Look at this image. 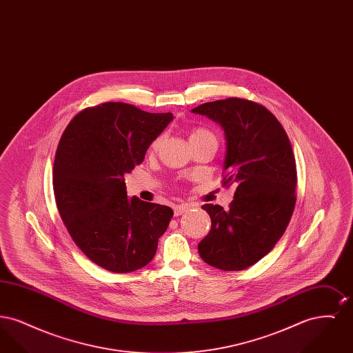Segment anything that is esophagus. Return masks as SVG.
Returning <instances> with one entry per match:
<instances>
[{"label": "esophagus", "instance_id": "obj_1", "mask_svg": "<svg viewBox=\"0 0 353 353\" xmlns=\"http://www.w3.org/2000/svg\"><path fill=\"white\" fill-rule=\"evenodd\" d=\"M190 209V205H188V203H181V205H176L174 208H173V212H174V216L177 217V216H181V214H184L186 210H189Z\"/></svg>", "mask_w": 353, "mask_h": 353}]
</instances>
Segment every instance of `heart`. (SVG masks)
<instances>
[{
    "instance_id": "obj_1",
    "label": "heart",
    "mask_w": 353,
    "mask_h": 353,
    "mask_svg": "<svg viewBox=\"0 0 353 353\" xmlns=\"http://www.w3.org/2000/svg\"><path fill=\"white\" fill-rule=\"evenodd\" d=\"M206 137H216V136L212 134L209 130H205V128H194V130L190 132L189 141H192V140H200V139H206ZM163 140H164V136H163V134L157 136V137L152 141L151 152L157 151V150L160 148Z\"/></svg>"
}]
</instances>
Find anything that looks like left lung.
I'll use <instances>...</instances> for the list:
<instances>
[{"label": "left lung", "instance_id": "obj_1", "mask_svg": "<svg viewBox=\"0 0 353 353\" xmlns=\"http://www.w3.org/2000/svg\"><path fill=\"white\" fill-rule=\"evenodd\" d=\"M225 134L223 184L234 185L228 210L205 203L212 229L199 243L203 262L225 271L248 269L285 233L296 201V164L282 124L255 101L229 98L192 110Z\"/></svg>", "mask_w": 353, "mask_h": 353}]
</instances>
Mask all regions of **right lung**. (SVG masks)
<instances>
[{
  "label": "right lung",
  "mask_w": 353,
  "mask_h": 353,
  "mask_svg": "<svg viewBox=\"0 0 353 353\" xmlns=\"http://www.w3.org/2000/svg\"><path fill=\"white\" fill-rule=\"evenodd\" d=\"M172 120L170 112L110 101L79 112L61 137L52 169L57 206L74 242L103 269L147 266L173 217L169 206L130 199L124 183Z\"/></svg>",
  "instance_id": "1"
}]
</instances>
